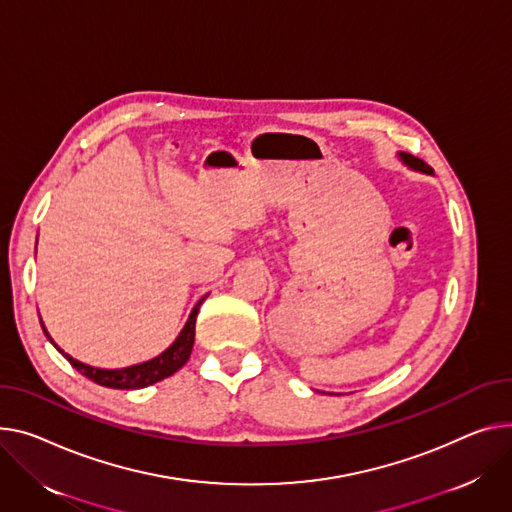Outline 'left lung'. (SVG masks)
<instances>
[{
  "label": "left lung",
  "mask_w": 512,
  "mask_h": 512,
  "mask_svg": "<svg viewBox=\"0 0 512 512\" xmlns=\"http://www.w3.org/2000/svg\"><path fill=\"white\" fill-rule=\"evenodd\" d=\"M399 158H401V162H403L405 166H410V168H414V170H420V173L432 175V168H430L428 164H424L420 158H414V156H410V154H399Z\"/></svg>",
  "instance_id": "obj_1"
}]
</instances>
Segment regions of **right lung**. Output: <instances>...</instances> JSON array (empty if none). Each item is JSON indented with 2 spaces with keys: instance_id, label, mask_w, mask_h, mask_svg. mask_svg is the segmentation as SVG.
<instances>
[{
  "instance_id": "add662e5",
  "label": "right lung",
  "mask_w": 512,
  "mask_h": 512,
  "mask_svg": "<svg viewBox=\"0 0 512 512\" xmlns=\"http://www.w3.org/2000/svg\"><path fill=\"white\" fill-rule=\"evenodd\" d=\"M206 298H208V294L197 300V304L193 306V311H191L187 323L183 325L181 333L177 335L175 342L170 344L164 352H160L158 356H154L146 362L125 366V368H96V366H90V364H84V362L72 358L70 354H65L53 342V337L49 335L43 321H41V325H43V331H45L49 342L65 356L67 362H70L78 372H82L86 379L94 381L96 385L111 387V389H144V387H150V385L170 377V374H175L179 368H183L187 364V360L191 356V350H193V342H195V319H197L201 302Z\"/></svg>"
}]
</instances>
